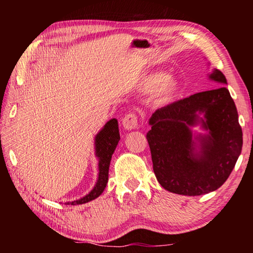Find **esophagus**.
<instances>
[{
    "instance_id": "1",
    "label": "esophagus",
    "mask_w": 253,
    "mask_h": 253,
    "mask_svg": "<svg viewBox=\"0 0 253 253\" xmlns=\"http://www.w3.org/2000/svg\"><path fill=\"white\" fill-rule=\"evenodd\" d=\"M123 127L127 130L135 129L138 127V119L134 114H127L125 117L123 118Z\"/></svg>"
}]
</instances>
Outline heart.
Listing matches in <instances>:
<instances>
[{"instance_id":"b5f03b06","label":"heart","mask_w":253,"mask_h":253,"mask_svg":"<svg viewBox=\"0 0 253 253\" xmlns=\"http://www.w3.org/2000/svg\"><path fill=\"white\" fill-rule=\"evenodd\" d=\"M137 87L145 92L153 91L154 100L158 105H168L177 96L181 84L173 76H166L163 71H153L140 77Z\"/></svg>"}]
</instances>
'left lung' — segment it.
Instances as JSON below:
<instances>
[{"mask_svg": "<svg viewBox=\"0 0 253 253\" xmlns=\"http://www.w3.org/2000/svg\"><path fill=\"white\" fill-rule=\"evenodd\" d=\"M209 79L228 84L217 69ZM148 124L154 173L161 185L175 194L196 196L217 190L242 151L237 107L225 85L157 109ZM196 126L204 134L193 131Z\"/></svg>", "mask_w": 253, "mask_h": 253, "instance_id": "1", "label": "left lung"}]
</instances>
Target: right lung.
<instances>
[{"mask_svg":"<svg viewBox=\"0 0 253 253\" xmlns=\"http://www.w3.org/2000/svg\"><path fill=\"white\" fill-rule=\"evenodd\" d=\"M119 139H121V136H119L118 122L116 118H113L106 123V125L101 128L95 137V154L98 158V169H99L96 185L84 198L72 201V202H67L66 204L77 205L90 202L104 192L107 182H108L111 156L117 147Z\"/></svg>","mask_w":253,"mask_h":253,"instance_id":"obj_1","label":"right lung"}]
</instances>
